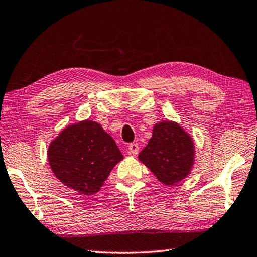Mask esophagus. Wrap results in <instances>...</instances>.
Segmentation results:
<instances>
[{"label":"esophagus","instance_id":"1","mask_svg":"<svg viewBox=\"0 0 257 257\" xmlns=\"http://www.w3.org/2000/svg\"><path fill=\"white\" fill-rule=\"evenodd\" d=\"M128 151L131 154H133V156H137L139 153V144L138 143H131L128 145Z\"/></svg>","mask_w":257,"mask_h":257}]
</instances>
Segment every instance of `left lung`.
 Listing matches in <instances>:
<instances>
[{
    "label": "left lung",
    "mask_w": 257,
    "mask_h": 257,
    "mask_svg": "<svg viewBox=\"0 0 257 257\" xmlns=\"http://www.w3.org/2000/svg\"><path fill=\"white\" fill-rule=\"evenodd\" d=\"M139 160L163 185L174 186L189 176L195 164V142L177 122L162 120L153 126Z\"/></svg>",
    "instance_id": "8db88e82"
}]
</instances>
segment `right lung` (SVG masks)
<instances>
[{
	"instance_id": "1",
	"label": "right lung",
	"mask_w": 257,
	"mask_h": 257,
	"mask_svg": "<svg viewBox=\"0 0 257 257\" xmlns=\"http://www.w3.org/2000/svg\"><path fill=\"white\" fill-rule=\"evenodd\" d=\"M47 156L60 182L85 196L98 192L123 160L113 138L90 119L66 126L49 144Z\"/></svg>"
}]
</instances>
